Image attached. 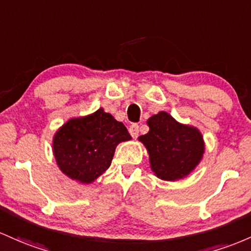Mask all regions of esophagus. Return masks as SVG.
Instances as JSON below:
<instances>
[{"instance_id": "1", "label": "esophagus", "mask_w": 251, "mask_h": 251, "mask_svg": "<svg viewBox=\"0 0 251 251\" xmlns=\"http://www.w3.org/2000/svg\"><path fill=\"white\" fill-rule=\"evenodd\" d=\"M129 134L131 135L133 139H136L139 136V126L137 125H131L129 126Z\"/></svg>"}]
</instances>
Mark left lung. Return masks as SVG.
<instances>
[{
  "mask_svg": "<svg viewBox=\"0 0 251 251\" xmlns=\"http://www.w3.org/2000/svg\"><path fill=\"white\" fill-rule=\"evenodd\" d=\"M149 131L139 137L149 155L154 176L165 181L186 178L201 163L205 153L204 137L197 126L184 125L166 111L147 120Z\"/></svg>",
  "mask_w": 251,
  "mask_h": 251,
  "instance_id": "1",
  "label": "left lung"
}]
</instances>
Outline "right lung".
I'll use <instances>...</instances> for the list:
<instances>
[{"mask_svg":"<svg viewBox=\"0 0 251 251\" xmlns=\"http://www.w3.org/2000/svg\"><path fill=\"white\" fill-rule=\"evenodd\" d=\"M129 140L125 125L100 108L66 121L53 135L52 151L65 176L90 185L110 167L118 143Z\"/></svg>","mask_w":251,"mask_h":251,"instance_id":"obj_1","label":"right lung"}]
</instances>
